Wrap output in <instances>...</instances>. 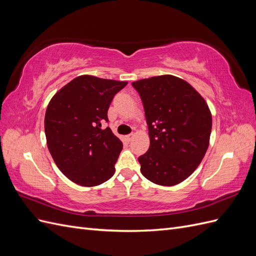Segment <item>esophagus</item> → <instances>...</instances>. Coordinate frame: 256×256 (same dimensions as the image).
I'll return each mask as SVG.
<instances>
[{
	"label": "esophagus",
	"instance_id": "1",
	"mask_svg": "<svg viewBox=\"0 0 256 256\" xmlns=\"http://www.w3.org/2000/svg\"><path fill=\"white\" fill-rule=\"evenodd\" d=\"M134 134H128V136H126V140L127 141H131V140H132V138H134Z\"/></svg>",
	"mask_w": 256,
	"mask_h": 256
}]
</instances>
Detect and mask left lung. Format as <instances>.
<instances>
[{
  "instance_id": "left-lung-1",
  "label": "left lung",
  "mask_w": 256,
  "mask_h": 256,
  "mask_svg": "<svg viewBox=\"0 0 256 256\" xmlns=\"http://www.w3.org/2000/svg\"><path fill=\"white\" fill-rule=\"evenodd\" d=\"M140 95L150 145L138 157L152 182L174 186L196 171L212 132V113L196 90L178 76L164 74L132 82Z\"/></svg>"
}]
</instances>
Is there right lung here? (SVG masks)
Instances as JSON below:
<instances>
[{"label":"right lung","mask_w":256,"mask_h":256,"mask_svg":"<svg viewBox=\"0 0 256 256\" xmlns=\"http://www.w3.org/2000/svg\"><path fill=\"white\" fill-rule=\"evenodd\" d=\"M128 82L79 76L54 95L44 116L51 156L68 180L83 187L102 184L113 176L122 143L102 125L116 92Z\"/></svg>","instance_id":"1"}]
</instances>
